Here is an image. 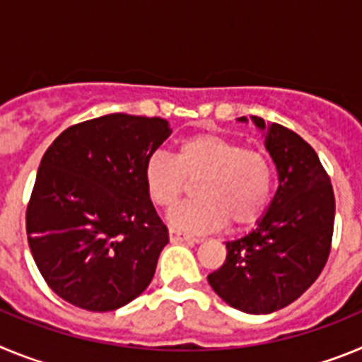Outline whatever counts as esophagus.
I'll use <instances>...</instances> for the list:
<instances>
[{"label":"esophagus","mask_w":362,"mask_h":362,"mask_svg":"<svg viewBox=\"0 0 362 362\" xmlns=\"http://www.w3.org/2000/svg\"><path fill=\"white\" fill-rule=\"evenodd\" d=\"M168 238H170L172 243H199V239L194 238V235H188V233L175 228L168 230Z\"/></svg>","instance_id":"esophagus-1"}]
</instances>
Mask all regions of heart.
Returning a JSON list of instances; mask_svg holds the SVG:
<instances>
[{
    "instance_id": "1",
    "label": "heart",
    "mask_w": 362,
    "mask_h": 362,
    "mask_svg": "<svg viewBox=\"0 0 362 362\" xmlns=\"http://www.w3.org/2000/svg\"><path fill=\"white\" fill-rule=\"evenodd\" d=\"M150 201L172 209L196 185V199L168 216L172 226L204 232L230 223L232 228L254 225L267 209L274 168L263 152L216 134H197L177 145L174 158L153 152L143 168Z\"/></svg>"
}]
</instances>
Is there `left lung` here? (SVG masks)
Returning <instances> with one entry per match:
<instances>
[{
	"mask_svg": "<svg viewBox=\"0 0 362 362\" xmlns=\"http://www.w3.org/2000/svg\"><path fill=\"white\" fill-rule=\"evenodd\" d=\"M250 119L264 132L279 187L257 226L226 243V261L209 283L232 308L261 315L288 306L319 277L330 254L335 197L317 153L303 137L283 124Z\"/></svg>",
	"mask_w": 362,
	"mask_h": 362,
	"instance_id": "left-lung-1",
	"label": "left lung"
}]
</instances>
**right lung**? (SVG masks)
I'll list each match as a JSON object with an SVG mask.
<instances>
[{
  "label": "right lung",
  "mask_w": 362,
  "mask_h": 362,
  "mask_svg": "<svg viewBox=\"0 0 362 362\" xmlns=\"http://www.w3.org/2000/svg\"><path fill=\"white\" fill-rule=\"evenodd\" d=\"M170 134L161 117L108 114L69 127L47 148L27 235L41 276L66 303L110 312L150 284L168 230L143 168Z\"/></svg>",
  "instance_id": "1"
}]
</instances>
